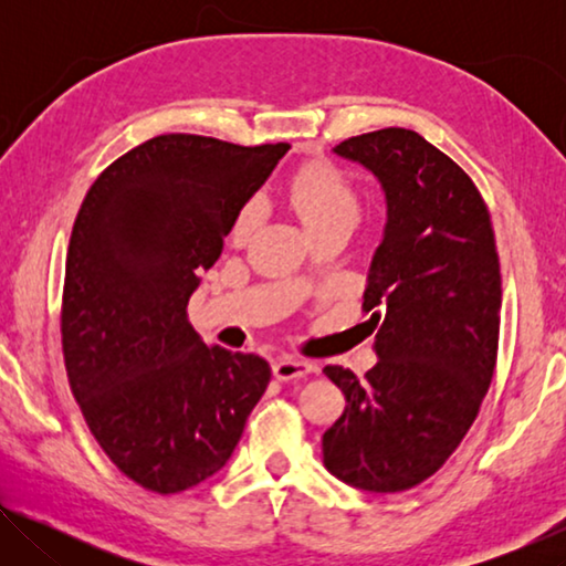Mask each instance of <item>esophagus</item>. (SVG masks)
<instances>
[{"label": "esophagus", "instance_id": "esophagus-1", "mask_svg": "<svg viewBox=\"0 0 566 566\" xmlns=\"http://www.w3.org/2000/svg\"><path fill=\"white\" fill-rule=\"evenodd\" d=\"M272 371L280 381H290V379H300V377L312 375L314 364L306 359H300V357H282L272 364Z\"/></svg>", "mask_w": 566, "mask_h": 566}]
</instances>
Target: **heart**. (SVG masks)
<instances>
[{"instance_id": "1", "label": "heart", "mask_w": 566, "mask_h": 566, "mask_svg": "<svg viewBox=\"0 0 566 566\" xmlns=\"http://www.w3.org/2000/svg\"><path fill=\"white\" fill-rule=\"evenodd\" d=\"M290 195L310 229L332 222H357L359 219V189L349 177V171L334 165V161L304 165L290 181ZM260 219L262 202L254 197L234 217L232 232H229L232 242L244 244L254 234V229L260 227Z\"/></svg>"}]
</instances>
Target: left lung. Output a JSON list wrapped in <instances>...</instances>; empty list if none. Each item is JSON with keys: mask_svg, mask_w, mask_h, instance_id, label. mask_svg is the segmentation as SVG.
<instances>
[{"mask_svg": "<svg viewBox=\"0 0 566 566\" xmlns=\"http://www.w3.org/2000/svg\"><path fill=\"white\" fill-rule=\"evenodd\" d=\"M334 151L381 181L387 229L361 304L379 361L361 379L324 367L347 397L322 437L324 467L364 492H405L452 457L492 385L502 310L492 217L467 171L417 132H367Z\"/></svg>", "mask_w": 566, "mask_h": 566, "instance_id": "8db88e82", "label": "left lung"}]
</instances>
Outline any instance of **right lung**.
<instances>
[{"label": "right lung", "instance_id": "1", "mask_svg": "<svg viewBox=\"0 0 566 566\" xmlns=\"http://www.w3.org/2000/svg\"><path fill=\"white\" fill-rule=\"evenodd\" d=\"M286 149L159 134L114 159L74 219L60 317L66 377L104 454L149 492L217 474L270 385L256 354L207 347L187 302Z\"/></svg>", "mask_w": 566, "mask_h": 566}]
</instances>
